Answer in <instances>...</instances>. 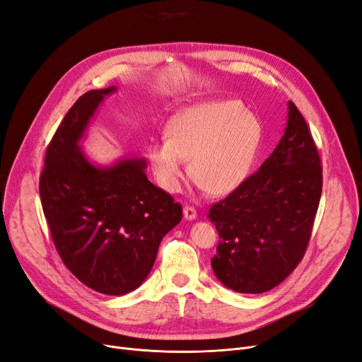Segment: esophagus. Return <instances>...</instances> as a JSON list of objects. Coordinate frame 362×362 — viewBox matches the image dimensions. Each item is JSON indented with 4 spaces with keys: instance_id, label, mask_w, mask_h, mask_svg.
<instances>
[{
    "instance_id": "esophagus-1",
    "label": "esophagus",
    "mask_w": 362,
    "mask_h": 362,
    "mask_svg": "<svg viewBox=\"0 0 362 362\" xmlns=\"http://www.w3.org/2000/svg\"><path fill=\"white\" fill-rule=\"evenodd\" d=\"M183 217H185L186 220H195V218H197V210H195L194 207L186 206V207L183 209Z\"/></svg>"
}]
</instances>
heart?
<instances>
[{
    "label": "heart",
    "mask_w": 362,
    "mask_h": 362,
    "mask_svg": "<svg viewBox=\"0 0 362 362\" xmlns=\"http://www.w3.org/2000/svg\"><path fill=\"white\" fill-rule=\"evenodd\" d=\"M263 144V125L240 100H206L180 109L165 125V137L148 148L161 189L180 191L189 175L213 197L233 192L248 179Z\"/></svg>",
    "instance_id": "heart-1"
}]
</instances>
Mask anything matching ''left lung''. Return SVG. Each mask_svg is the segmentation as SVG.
I'll use <instances>...</instances> for the list:
<instances>
[{
    "instance_id": "left-lung-1",
    "label": "left lung",
    "mask_w": 362,
    "mask_h": 362,
    "mask_svg": "<svg viewBox=\"0 0 362 362\" xmlns=\"http://www.w3.org/2000/svg\"><path fill=\"white\" fill-rule=\"evenodd\" d=\"M322 192L321 160L303 115L288 102L284 136L260 168L210 209L220 243L211 268L237 293L281 284L303 259Z\"/></svg>"
}]
</instances>
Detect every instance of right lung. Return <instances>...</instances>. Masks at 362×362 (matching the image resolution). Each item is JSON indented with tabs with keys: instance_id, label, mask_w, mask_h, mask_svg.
Wrapping results in <instances>:
<instances>
[{
	"instance_id": "add662e5",
	"label": "right lung",
	"mask_w": 362,
	"mask_h": 362,
	"mask_svg": "<svg viewBox=\"0 0 362 362\" xmlns=\"http://www.w3.org/2000/svg\"><path fill=\"white\" fill-rule=\"evenodd\" d=\"M117 87L78 99L45 152L40 197L59 256L88 288L122 296L149 275L161 240L182 220V206L146 177L142 156L111 165L80 146L91 118Z\"/></svg>"
}]
</instances>
